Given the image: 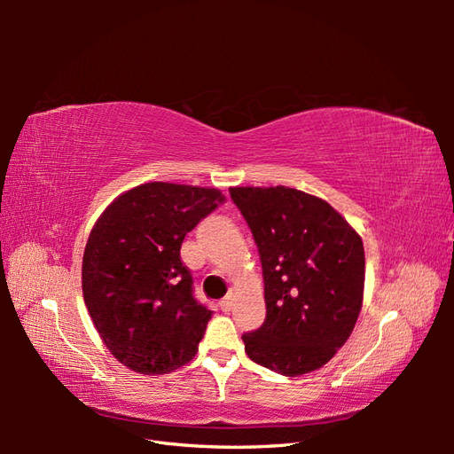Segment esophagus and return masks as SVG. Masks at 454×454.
I'll list each match as a JSON object with an SVG mask.
<instances>
[{
    "instance_id": "34e87169",
    "label": "esophagus",
    "mask_w": 454,
    "mask_h": 454,
    "mask_svg": "<svg viewBox=\"0 0 454 454\" xmlns=\"http://www.w3.org/2000/svg\"><path fill=\"white\" fill-rule=\"evenodd\" d=\"M219 309H222L223 312H229L232 309V297H225L222 303H219Z\"/></svg>"
}]
</instances>
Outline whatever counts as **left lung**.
I'll return each mask as SVG.
<instances>
[{
	"instance_id": "1",
	"label": "left lung",
	"mask_w": 454,
	"mask_h": 454,
	"mask_svg": "<svg viewBox=\"0 0 454 454\" xmlns=\"http://www.w3.org/2000/svg\"><path fill=\"white\" fill-rule=\"evenodd\" d=\"M265 280L267 318L244 350L286 377L320 369L345 345L364 303L362 237L332 204L292 187H231Z\"/></svg>"
}]
</instances>
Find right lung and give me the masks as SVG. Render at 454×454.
I'll return each mask as SVG.
<instances>
[{
	"instance_id": "obj_1",
	"label": "right lung",
	"mask_w": 454,
	"mask_h": 454,
	"mask_svg": "<svg viewBox=\"0 0 454 454\" xmlns=\"http://www.w3.org/2000/svg\"><path fill=\"white\" fill-rule=\"evenodd\" d=\"M222 200L215 187L149 182L96 219L81 267L83 299L107 350L134 373H172L197 354L214 312L193 297L180 248Z\"/></svg>"
}]
</instances>
